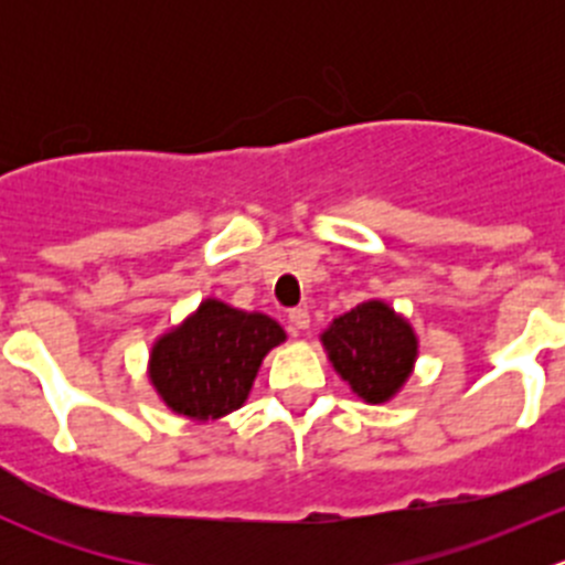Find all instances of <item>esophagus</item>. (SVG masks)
<instances>
[{"label":"esophagus","mask_w":565,"mask_h":565,"mask_svg":"<svg viewBox=\"0 0 565 565\" xmlns=\"http://www.w3.org/2000/svg\"><path fill=\"white\" fill-rule=\"evenodd\" d=\"M289 322H292L295 330H306L311 324V317H309V311L300 309V306H298V309L289 311Z\"/></svg>","instance_id":"obj_1"}]
</instances>
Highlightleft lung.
<instances>
[{
    "label": "left lung",
    "mask_w": 565,
    "mask_h": 565,
    "mask_svg": "<svg viewBox=\"0 0 565 565\" xmlns=\"http://www.w3.org/2000/svg\"><path fill=\"white\" fill-rule=\"evenodd\" d=\"M322 344L335 372L372 404L402 388L415 361L413 328L380 300H369L333 319L322 333Z\"/></svg>",
    "instance_id": "left-lung-1"
}]
</instances>
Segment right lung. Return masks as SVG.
<instances>
[{
  "label": "right lung",
  "instance_id": "right-lung-1",
  "mask_svg": "<svg viewBox=\"0 0 565 565\" xmlns=\"http://www.w3.org/2000/svg\"><path fill=\"white\" fill-rule=\"evenodd\" d=\"M281 341V324L270 317L204 300L196 315L152 347V385L174 413L221 418L246 402L262 358Z\"/></svg>",
  "mask_w": 565,
  "mask_h": 565
}]
</instances>
